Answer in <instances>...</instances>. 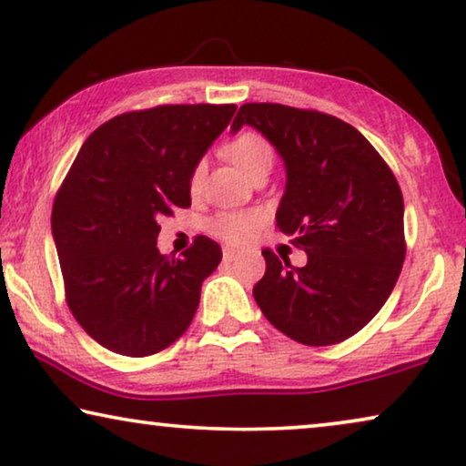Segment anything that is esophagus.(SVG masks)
<instances>
[{"instance_id": "esophagus-1", "label": "esophagus", "mask_w": 466, "mask_h": 466, "mask_svg": "<svg viewBox=\"0 0 466 466\" xmlns=\"http://www.w3.org/2000/svg\"><path fill=\"white\" fill-rule=\"evenodd\" d=\"M222 258H225L227 263H231V260L238 258V250H235V248H231V246H225V248H222Z\"/></svg>"}]
</instances>
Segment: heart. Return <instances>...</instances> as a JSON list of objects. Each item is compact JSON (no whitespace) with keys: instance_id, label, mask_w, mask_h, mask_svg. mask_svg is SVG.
Listing matches in <instances>:
<instances>
[{"instance_id":"heart-1","label":"heart","mask_w":466,"mask_h":466,"mask_svg":"<svg viewBox=\"0 0 466 466\" xmlns=\"http://www.w3.org/2000/svg\"><path fill=\"white\" fill-rule=\"evenodd\" d=\"M225 157L238 167L241 174L250 177L254 171L260 167H269L273 163V150L269 142L258 133L246 131L231 139L225 146ZM203 180V163L197 165L193 171V188H197ZM254 227H257V216L254 214H222L214 220V231L220 235L222 239L231 241V244H244L250 238Z\"/></svg>"}]
</instances>
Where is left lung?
<instances>
[{"label": "left lung", "mask_w": 466, "mask_h": 466, "mask_svg": "<svg viewBox=\"0 0 466 466\" xmlns=\"http://www.w3.org/2000/svg\"><path fill=\"white\" fill-rule=\"evenodd\" d=\"M244 125L284 161L276 222L308 252V263L292 267L265 250L254 301L273 327L305 346L348 339L381 309L403 267L397 177L360 131L329 114L244 104L231 133Z\"/></svg>", "instance_id": "8db88e82"}]
</instances>
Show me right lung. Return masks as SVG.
Wrapping results in <instances>:
<instances>
[{"label":"right lung","mask_w":466,"mask_h":466,"mask_svg":"<svg viewBox=\"0 0 466 466\" xmlns=\"http://www.w3.org/2000/svg\"><path fill=\"white\" fill-rule=\"evenodd\" d=\"M238 107L158 106L95 129L53 206L67 305L101 346L150 356L174 343L222 250L199 235L182 258L157 248L161 216L190 206L193 171Z\"/></svg>","instance_id":"add662e5"}]
</instances>
